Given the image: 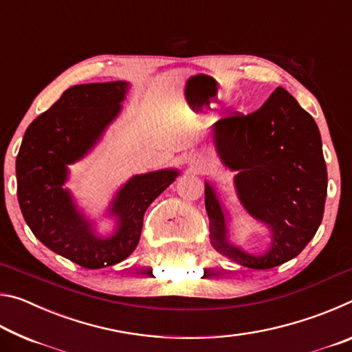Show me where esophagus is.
Here are the masks:
<instances>
[{"instance_id":"esophagus-1","label":"esophagus","mask_w":352,"mask_h":352,"mask_svg":"<svg viewBox=\"0 0 352 352\" xmlns=\"http://www.w3.org/2000/svg\"><path fill=\"white\" fill-rule=\"evenodd\" d=\"M206 164V157L204 153H194L192 157L189 158V166L192 169H200V168H205Z\"/></svg>"}]
</instances>
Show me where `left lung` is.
Segmentation results:
<instances>
[{"label": "left lung", "mask_w": 352, "mask_h": 352, "mask_svg": "<svg viewBox=\"0 0 352 352\" xmlns=\"http://www.w3.org/2000/svg\"><path fill=\"white\" fill-rule=\"evenodd\" d=\"M212 142L250 216L270 231L264 253L231 239V216L216 186L205 182L210 239L217 253L254 270L294 259L317 233L324 212L327 170L320 130L292 94L278 87L259 110L220 119Z\"/></svg>", "instance_id": "obj_1"}]
</instances>
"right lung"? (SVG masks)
I'll list each match as a JSON object with an SVG mask.
<instances>
[{
    "label": "right lung",
    "mask_w": 352,
    "mask_h": 352,
    "mask_svg": "<svg viewBox=\"0 0 352 352\" xmlns=\"http://www.w3.org/2000/svg\"><path fill=\"white\" fill-rule=\"evenodd\" d=\"M129 88L126 80L68 88L31 122L16 157V195L29 228L43 245L85 269H104L129 258L140 242L148 205L180 174L160 169L129 178L105 211L115 222L107 236L98 233L96 223L65 188L69 164L80 162L102 140L121 113Z\"/></svg>",
    "instance_id": "right-lung-1"
}]
</instances>
